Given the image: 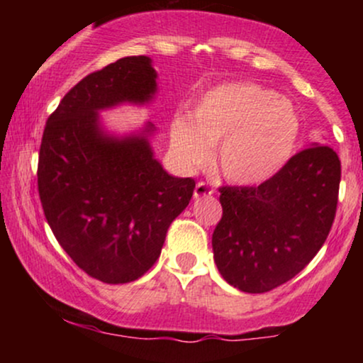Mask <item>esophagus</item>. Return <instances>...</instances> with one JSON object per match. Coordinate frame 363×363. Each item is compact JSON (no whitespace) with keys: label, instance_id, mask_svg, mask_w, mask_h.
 Segmentation results:
<instances>
[{"label":"esophagus","instance_id":"1","mask_svg":"<svg viewBox=\"0 0 363 363\" xmlns=\"http://www.w3.org/2000/svg\"><path fill=\"white\" fill-rule=\"evenodd\" d=\"M213 194V189L206 184V182H198L194 187V196L196 198H201V196H211Z\"/></svg>","mask_w":363,"mask_h":363}]
</instances>
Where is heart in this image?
Listing matches in <instances>:
<instances>
[{
	"instance_id": "b5f03b06",
	"label": "heart",
	"mask_w": 363,
	"mask_h": 363,
	"mask_svg": "<svg viewBox=\"0 0 363 363\" xmlns=\"http://www.w3.org/2000/svg\"><path fill=\"white\" fill-rule=\"evenodd\" d=\"M301 118L289 99L249 82L208 90L189 119L170 123V148L186 170L206 165L218 145V165L228 181L254 186L277 176L294 155Z\"/></svg>"
}]
</instances>
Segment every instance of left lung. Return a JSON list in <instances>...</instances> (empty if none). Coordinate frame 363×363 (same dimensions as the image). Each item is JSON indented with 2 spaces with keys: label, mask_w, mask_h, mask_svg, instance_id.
Instances as JSON below:
<instances>
[{
  "label": "left lung",
  "mask_w": 363,
  "mask_h": 363,
  "mask_svg": "<svg viewBox=\"0 0 363 363\" xmlns=\"http://www.w3.org/2000/svg\"><path fill=\"white\" fill-rule=\"evenodd\" d=\"M340 179L335 150L314 143L259 186L222 187L211 245L225 281L262 294L301 273L331 230Z\"/></svg>",
  "instance_id": "8db88e82"
}]
</instances>
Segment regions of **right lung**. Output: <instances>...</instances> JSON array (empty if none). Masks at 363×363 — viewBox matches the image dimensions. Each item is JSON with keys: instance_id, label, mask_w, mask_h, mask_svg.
Instances as JSON below:
<instances>
[{"instance_id": "right-lung-1", "label": "right lung", "mask_w": 363, "mask_h": 363, "mask_svg": "<svg viewBox=\"0 0 363 363\" xmlns=\"http://www.w3.org/2000/svg\"><path fill=\"white\" fill-rule=\"evenodd\" d=\"M155 94L152 60L121 57L62 97L40 143L37 184L54 237L78 268L112 285L152 268L196 186L157 160L152 123L123 136L102 126L101 111L147 106Z\"/></svg>"}]
</instances>
